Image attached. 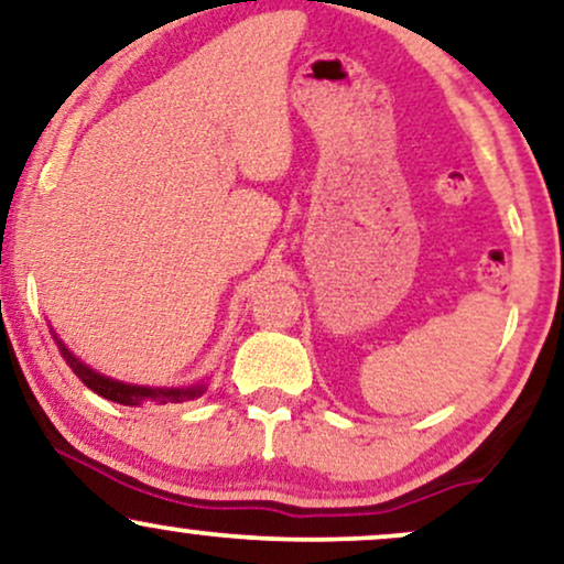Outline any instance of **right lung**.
<instances>
[{"mask_svg": "<svg viewBox=\"0 0 564 564\" xmlns=\"http://www.w3.org/2000/svg\"><path fill=\"white\" fill-rule=\"evenodd\" d=\"M57 344H59V351H63V359L70 365L73 372H76L80 381H84L91 391H97L99 397L110 399V402H118L126 406L167 404V402H186V399L199 397V393L205 391V386H192V389H147V386H128V383L110 381V378L99 376V372L86 368L84 362H78V359L65 349L63 341Z\"/></svg>", "mask_w": 564, "mask_h": 564, "instance_id": "obj_1", "label": "right lung"}]
</instances>
